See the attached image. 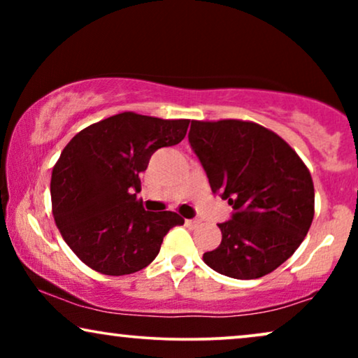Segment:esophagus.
<instances>
[{
  "label": "esophagus",
  "mask_w": 358,
  "mask_h": 358,
  "mask_svg": "<svg viewBox=\"0 0 358 358\" xmlns=\"http://www.w3.org/2000/svg\"><path fill=\"white\" fill-rule=\"evenodd\" d=\"M185 224H187V227L195 228V227H199V224H200V220H185Z\"/></svg>",
  "instance_id": "34e87169"
}]
</instances>
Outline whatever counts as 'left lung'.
I'll return each mask as SVG.
<instances>
[{"label": "left lung", "instance_id": "1", "mask_svg": "<svg viewBox=\"0 0 358 358\" xmlns=\"http://www.w3.org/2000/svg\"><path fill=\"white\" fill-rule=\"evenodd\" d=\"M189 143L213 194L233 207L222 243L203 262L222 275H267L296 251L315 217V185L296 151L266 127L236 119L192 120Z\"/></svg>", "mask_w": 358, "mask_h": 358}]
</instances>
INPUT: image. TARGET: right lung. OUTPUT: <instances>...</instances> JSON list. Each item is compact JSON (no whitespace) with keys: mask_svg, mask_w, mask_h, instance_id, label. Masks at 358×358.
<instances>
[{"mask_svg":"<svg viewBox=\"0 0 358 358\" xmlns=\"http://www.w3.org/2000/svg\"><path fill=\"white\" fill-rule=\"evenodd\" d=\"M189 122L122 112L86 127L63 148L50 180L53 218L92 271L117 277L141 271L166 233L184 223L174 212H146L136 192L151 155L182 141Z\"/></svg>","mask_w":358,"mask_h":358,"instance_id":"right-lung-1","label":"right lung"}]
</instances>
